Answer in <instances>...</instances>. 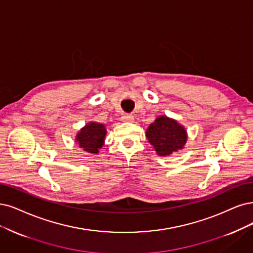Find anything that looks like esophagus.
Wrapping results in <instances>:
<instances>
[{
    "label": "esophagus",
    "mask_w": 253,
    "mask_h": 253,
    "mask_svg": "<svg viewBox=\"0 0 253 253\" xmlns=\"http://www.w3.org/2000/svg\"><path fill=\"white\" fill-rule=\"evenodd\" d=\"M121 120L123 121V122H130V123H131V122H133V121H134V118H133V116H132V115H127V114H124L123 116L121 117Z\"/></svg>",
    "instance_id": "34e87169"
}]
</instances>
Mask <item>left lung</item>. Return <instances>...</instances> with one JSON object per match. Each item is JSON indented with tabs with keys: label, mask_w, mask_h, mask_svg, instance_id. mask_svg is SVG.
<instances>
[{
	"label": "left lung",
	"mask_w": 253,
	"mask_h": 253,
	"mask_svg": "<svg viewBox=\"0 0 253 253\" xmlns=\"http://www.w3.org/2000/svg\"><path fill=\"white\" fill-rule=\"evenodd\" d=\"M146 136L158 155L169 156L184 147L188 133L178 122L166 116L158 117L147 128Z\"/></svg>",
	"instance_id": "obj_1"
}]
</instances>
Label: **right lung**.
Masks as SVG:
<instances>
[{"label": "right lung", "mask_w": 253, "mask_h": 253, "mask_svg": "<svg viewBox=\"0 0 253 253\" xmlns=\"http://www.w3.org/2000/svg\"><path fill=\"white\" fill-rule=\"evenodd\" d=\"M106 128L103 124L89 122L76 135V142L83 151L88 153H99V149L104 145Z\"/></svg>", "instance_id": "obj_1"}]
</instances>
